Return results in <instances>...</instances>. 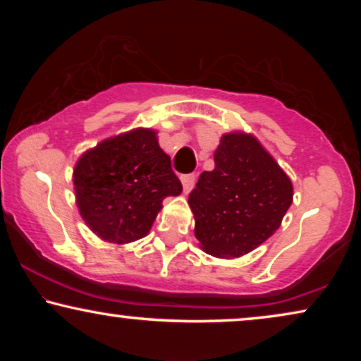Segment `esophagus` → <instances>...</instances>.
Listing matches in <instances>:
<instances>
[{
  "label": "esophagus",
  "mask_w": 361,
  "mask_h": 361,
  "mask_svg": "<svg viewBox=\"0 0 361 361\" xmlns=\"http://www.w3.org/2000/svg\"><path fill=\"white\" fill-rule=\"evenodd\" d=\"M182 180V187H184V194H189L192 190V187H194V182H195V176L194 174H185L180 177Z\"/></svg>",
  "instance_id": "esophagus-1"
}]
</instances>
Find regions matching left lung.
I'll list each match as a JSON object with an SVG mask.
<instances>
[{
    "instance_id": "left-lung-1",
    "label": "left lung",
    "mask_w": 361,
    "mask_h": 361,
    "mask_svg": "<svg viewBox=\"0 0 361 361\" xmlns=\"http://www.w3.org/2000/svg\"><path fill=\"white\" fill-rule=\"evenodd\" d=\"M189 195L195 238L216 258H240L281 226L293 204V182L253 135L225 133Z\"/></svg>"
}]
</instances>
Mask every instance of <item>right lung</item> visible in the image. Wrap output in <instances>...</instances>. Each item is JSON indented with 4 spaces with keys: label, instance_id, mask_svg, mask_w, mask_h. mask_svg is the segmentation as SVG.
<instances>
[{
    "label": "right lung",
    "instance_id": "right-lung-1",
    "mask_svg": "<svg viewBox=\"0 0 361 361\" xmlns=\"http://www.w3.org/2000/svg\"><path fill=\"white\" fill-rule=\"evenodd\" d=\"M73 190L88 228L103 241L125 245L149 233L162 200L179 195L182 184L157 142V131L135 128L78 157Z\"/></svg>",
    "mask_w": 361,
    "mask_h": 361
}]
</instances>
